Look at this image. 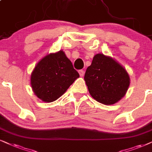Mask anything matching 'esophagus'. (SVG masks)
I'll return each mask as SVG.
<instances>
[{
    "label": "esophagus",
    "instance_id": "34e87169",
    "mask_svg": "<svg viewBox=\"0 0 152 152\" xmlns=\"http://www.w3.org/2000/svg\"><path fill=\"white\" fill-rule=\"evenodd\" d=\"M78 73H79L80 76H83L84 74H85V72L83 70H79L78 71Z\"/></svg>",
    "mask_w": 152,
    "mask_h": 152
}]
</instances>
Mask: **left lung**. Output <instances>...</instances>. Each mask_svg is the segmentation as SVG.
Listing matches in <instances>:
<instances>
[{"label":"left lung","mask_w":152,"mask_h":152,"mask_svg":"<svg viewBox=\"0 0 152 152\" xmlns=\"http://www.w3.org/2000/svg\"><path fill=\"white\" fill-rule=\"evenodd\" d=\"M84 79L92 97L104 104L120 100L130 84L129 76L124 67L103 54L95 55Z\"/></svg>","instance_id":"1"}]
</instances>
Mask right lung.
<instances>
[{
    "label": "right lung",
    "instance_id": "1",
    "mask_svg": "<svg viewBox=\"0 0 152 152\" xmlns=\"http://www.w3.org/2000/svg\"><path fill=\"white\" fill-rule=\"evenodd\" d=\"M78 77L72 62L60 50L38 63L31 76V83L38 98L51 102L61 97Z\"/></svg>",
    "mask_w": 152,
    "mask_h": 152
}]
</instances>
